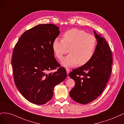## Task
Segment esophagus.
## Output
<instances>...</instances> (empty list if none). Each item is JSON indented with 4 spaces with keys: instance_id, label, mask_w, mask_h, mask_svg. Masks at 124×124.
Segmentation results:
<instances>
[{
    "instance_id": "34e87169",
    "label": "esophagus",
    "mask_w": 124,
    "mask_h": 124,
    "mask_svg": "<svg viewBox=\"0 0 124 124\" xmlns=\"http://www.w3.org/2000/svg\"><path fill=\"white\" fill-rule=\"evenodd\" d=\"M66 70L67 75H68V74H69L70 72V70L68 69V68H66Z\"/></svg>"
}]
</instances>
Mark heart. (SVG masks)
<instances>
[{
    "instance_id": "1",
    "label": "heart",
    "mask_w": 124,
    "mask_h": 124,
    "mask_svg": "<svg viewBox=\"0 0 124 124\" xmlns=\"http://www.w3.org/2000/svg\"><path fill=\"white\" fill-rule=\"evenodd\" d=\"M97 40L95 37L86 31L72 29L65 31L62 40L55 39L52 47L55 56L61 60L64 54L70 52L64 58L62 64L65 67H72L77 64L83 65L89 62L94 54Z\"/></svg>"
}]
</instances>
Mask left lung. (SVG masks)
<instances>
[{"mask_svg":"<svg viewBox=\"0 0 124 124\" xmlns=\"http://www.w3.org/2000/svg\"><path fill=\"white\" fill-rule=\"evenodd\" d=\"M97 45L93 58L85 65L72 70L69 76L75 85L70 92L72 99L86 104L91 102L102 93L110 76L112 55L105 38L94 31Z\"/></svg>","mask_w":124,"mask_h":124,"instance_id":"obj_1","label":"left lung"}]
</instances>
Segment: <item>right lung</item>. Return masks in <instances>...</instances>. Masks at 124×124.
<instances>
[{
    "label": "right lung",
    "instance_id": "add662e5",
    "mask_svg": "<svg viewBox=\"0 0 124 124\" xmlns=\"http://www.w3.org/2000/svg\"><path fill=\"white\" fill-rule=\"evenodd\" d=\"M59 29L53 24L35 26L21 35L13 50L12 65L15 85L21 94L35 104L49 101L55 86L67 77L65 68L55 59L52 47ZM58 67L55 72H47Z\"/></svg>",
    "mask_w": 124,
    "mask_h": 124
}]
</instances>
